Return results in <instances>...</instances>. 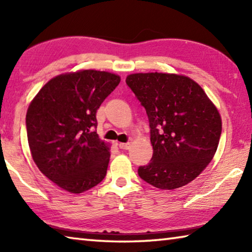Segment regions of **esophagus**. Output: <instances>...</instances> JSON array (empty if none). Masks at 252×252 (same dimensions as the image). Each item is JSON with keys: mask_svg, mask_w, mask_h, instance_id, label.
Masks as SVG:
<instances>
[{"mask_svg": "<svg viewBox=\"0 0 252 252\" xmlns=\"http://www.w3.org/2000/svg\"><path fill=\"white\" fill-rule=\"evenodd\" d=\"M119 148L122 149V150H127V149L130 148V143L126 142V143H119Z\"/></svg>", "mask_w": 252, "mask_h": 252, "instance_id": "1", "label": "esophagus"}]
</instances>
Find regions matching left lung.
<instances>
[{
  "instance_id": "1",
  "label": "left lung",
  "mask_w": 252,
  "mask_h": 252,
  "mask_svg": "<svg viewBox=\"0 0 252 252\" xmlns=\"http://www.w3.org/2000/svg\"><path fill=\"white\" fill-rule=\"evenodd\" d=\"M126 82L147 111L151 161L139 177L161 190L188 185L210 163L218 148L221 118L193 80L169 73H134Z\"/></svg>"
}]
</instances>
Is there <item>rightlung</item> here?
Segmentation results:
<instances>
[{
    "label": "right lung",
    "mask_w": 252,
    "mask_h": 252,
    "mask_svg": "<svg viewBox=\"0 0 252 252\" xmlns=\"http://www.w3.org/2000/svg\"><path fill=\"white\" fill-rule=\"evenodd\" d=\"M120 76L83 70L51 79L30 104L27 132L37 168L71 193L103 180L110 150L96 134V111Z\"/></svg>",
    "instance_id": "add662e5"
}]
</instances>
